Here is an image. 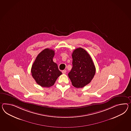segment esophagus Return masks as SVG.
Instances as JSON below:
<instances>
[{
    "label": "esophagus",
    "mask_w": 131,
    "mask_h": 131,
    "mask_svg": "<svg viewBox=\"0 0 131 131\" xmlns=\"http://www.w3.org/2000/svg\"><path fill=\"white\" fill-rule=\"evenodd\" d=\"M62 73L63 74H66V73H67V71L66 70H63L62 71Z\"/></svg>",
    "instance_id": "34e87169"
}]
</instances>
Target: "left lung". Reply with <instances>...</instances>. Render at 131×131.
<instances>
[{
    "label": "left lung",
    "instance_id": "1",
    "mask_svg": "<svg viewBox=\"0 0 131 131\" xmlns=\"http://www.w3.org/2000/svg\"><path fill=\"white\" fill-rule=\"evenodd\" d=\"M72 56L73 67L68 77L74 87L83 88L94 78L95 67L89 54L82 48L75 49Z\"/></svg>",
    "mask_w": 131,
    "mask_h": 131
}]
</instances>
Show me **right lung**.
<instances>
[{"instance_id": "add662e5", "label": "right lung", "mask_w": 131, "mask_h": 131, "mask_svg": "<svg viewBox=\"0 0 131 131\" xmlns=\"http://www.w3.org/2000/svg\"><path fill=\"white\" fill-rule=\"evenodd\" d=\"M54 56L53 50L45 49L38 54L31 67L32 77L42 87L52 86L62 74L57 64L53 62Z\"/></svg>"}]
</instances>
